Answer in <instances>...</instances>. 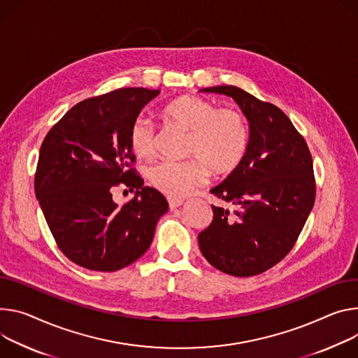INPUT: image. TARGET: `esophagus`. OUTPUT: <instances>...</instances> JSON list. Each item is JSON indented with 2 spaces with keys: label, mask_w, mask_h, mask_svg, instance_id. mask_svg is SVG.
<instances>
[{
  "label": "esophagus",
  "mask_w": 358,
  "mask_h": 358,
  "mask_svg": "<svg viewBox=\"0 0 358 358\" xmlns=\"http://www.w3.org/2000/svg\"><path fill=\"white\" fill-rule=\"evenodd\" d=\"M182 200H177V199H169V207H170V210H176V208H178L180 206H182Z\"/></svg>",
  "instance_id": "obj_1"
}]
</instances>
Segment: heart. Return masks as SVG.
<instances>
[{
    "instance_id": "b5f03b06",
    "label": "heart",
    "mask_w": 358,
    "mask_h": 358,
    "mask_svg": "<svg viewBox=\"0 0 358 358\" xmlns=\"http://www.w3.org/2000/svg\"><path fill=\"white\" fill-rule=\"evenodd\" d=\"M166 120L188 133L187 161H161L148 171L151 184L170 199H182L206 182L208 170L222 176L234 171L250 147V125L234 108H217L196 95H182L162 110ZM129 145L136 155L150 158L157 151V129L145 115L129 128Z\"/></svg>"
}]
</instances>
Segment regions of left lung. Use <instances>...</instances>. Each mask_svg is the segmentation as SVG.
Returning a JSON list of instances; mask_svg holds the SVG:
<instances>
[{"label":"left lung","mask_w":358,"mask_h":358,"mask_svg":"<svg viewBox=\"0 0 358 358\" xmlns=\"http://www.w3.org/2000/svg\"><path fill=\"white\" fill-rule=\"evenodd\" d=\"M229 95L250 122L241 164L211 194L234 211L211 206L213 221L199 234L207 262L234 277L262 274L294 247L315 200L313 158L304 137L274 104L234 85L203 88Z\"/></svg>","instance_id":"8db88e82"}]
</instances>
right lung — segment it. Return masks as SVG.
<instances>
[{
  "instance_id": "add662e5",
  "label": "right lung",
  "mask_w": 358,
  "mask_h": 358,
  "mask_svg": "<svg viewBox=\"0 0 358 358\" xmlns=\"http://www.w3.org/2000/svg\"><path fill=\"white\" fill-rule=\"evenodd\" d=\"M159 90L120 88L69 110L45 136L34 178L50 231L73 263L111 273L151 245L157 221L169 210L159 191L144 187L133 169L129 128ZM136 189L118 206L112 188Z\"/></svg>"
}]
</instances>
